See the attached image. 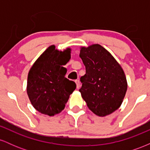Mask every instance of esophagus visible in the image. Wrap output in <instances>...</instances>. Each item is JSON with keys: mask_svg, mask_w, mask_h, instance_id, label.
I'll use <instances>...</instances> for the list:
<instances>
[{"mask_svg": "<svg viewBox=\"0 0 150 150\" xmlns=\"http://www.w3.org/2000/svg\"><path fill=\"white\" fill-rule=\"evenodd\" d=\"M75 83H76V85H77V89L80 88V80H75Z\"/></svg>", "mask_w": 150, "mask_h": 150, "instance_id": "esophagus-1", "label": "esophagus"}]
</instances>
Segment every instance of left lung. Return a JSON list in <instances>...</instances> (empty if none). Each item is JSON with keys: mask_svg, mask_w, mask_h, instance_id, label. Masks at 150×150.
Returning <instances> with one entry per match:
<instances>
[{"mask_svg": "<svg viewBox=\"0 0 150 150\" xmlns=\"http://www.w3.org/2000/svg\"><path fill=\"white\" fill-rule=\"evenodd\" d=\"M80 57L86 70L79 89L82 98L97 116L111 114L120 107L126 93L124 72L111 53L99 44L82 47Z\"/></svg>", "mask_w": 150, "mask_h": 150, "instance_id": "obj_1", "label": "left lung"}]
</instances>
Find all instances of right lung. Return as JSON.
Listing matches in <instances>:
<instances>
[{
    "mask_svg": "<svg viewBox=\"0 0 150 150\" xmlns=\"http://www.w3.org/2000/svg\"><path fill=\"white\" fill-rule=\"evenodd\" d=\"M70 58V49L59 51L51 46L32 65L27 77V92L33 106L50 116L64 109L76 84L65 77L64 65Z\"/></svg>",
    "mask_w": 150,
    "mask_h": 150,
    "instance_id": "obj_1",
    "label": "right lung"
}]
</instances>
